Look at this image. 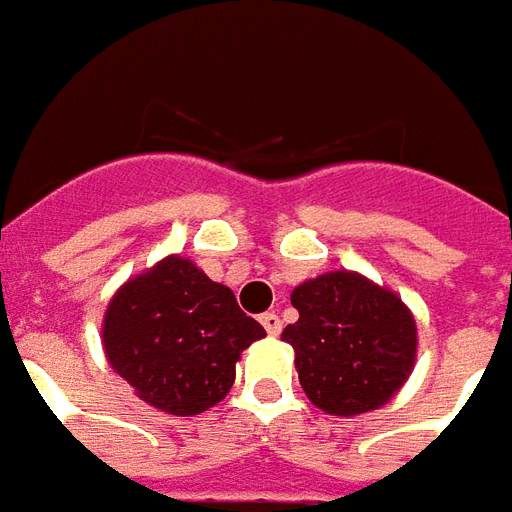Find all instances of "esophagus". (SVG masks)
<instances>
[{
  "mask_svg": "<svg viewBox=\"0 0 512 512\" xmlns=\"http://www.w3.org/2000/svg\"><path fill=\"white\" fill-rule=\"evenodd\" d=\"M260 323H263V329H266L271 337H277V334L282 332V321H279L277 312H263V315H260Z\"/></svg>",
  "mask_w": 512,
  "mask_h": 512,
  "instance_id": "1",
  "label": "esophagus"
}]
</instances>
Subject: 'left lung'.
Instances as JSON below:
<instances>
[{
  "mask_svg": "<svg viewBox=\"0 0 512 512\" xmlns=\"http://www.w3.org/2000/svg\"><path fill=\"white\" fill-rule=\"evenodd\" d=\"M299 321L282 340L296 351L301 389L334 417L384 406L414 370L417 323L392 290L332 271L293 290Z\"/></svg>",
  "mask_w": 512,
  "mask_h": 512,
  "instance_id": "obj_1",
  "label": "left lung"
}]
</instances>
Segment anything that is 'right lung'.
I'll use <instances>...</instances> for the list:
<instances>
[{
    "label": "right lung",
    "instance_id": "1",
    "mask_svg": "<svg viewBox=\"0 0 512 512\" xmlns=\"http://www.w3.org/2000/svg\"><path fill=\"white\" fill-rule=\"evenodd\" d=\"M266 337L233 290L183 257H167L109 301V365L150 406L191 417L219 403L235 381L244 348Z\"/></svg>",
    "mask_w": 512,
    "mask_h": 512
}]
</instances>
